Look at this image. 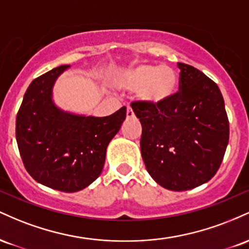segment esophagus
Instances as JSON below:
<instances>
[{"instance_id": "esophagus-1", "label": "esophagus", "mask_w": 249, "mask_h": 249, "mask_svg": "<svg viewBox=\"0 0 249 249\" xmlns=\"http://www.w3.org/2000/svg\"><path fill=\"white\" fill-rule=\"evenodd\" d=\"M126 117L127 118H132V117H134V112L131 107H127V108H126Z\"/></svg>"}]
</instances>
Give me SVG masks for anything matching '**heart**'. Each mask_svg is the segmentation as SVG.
I'll list each match as a JSON object with an SVG mask.
<instances>
[{"instance_id":"heart-1","label":"heart","mask_w":249,"mask_h":249,"mask_svg":"<svg viewBox=\"0 0 249 249\" xmlns=\"http://www.w3.org/2000/svg\"><path fill=\"white\" fill-rule=\"evenodd\" d=\"M115 83L124 90H139V96L144 102L160 105L176 95L178 76L172 68L141 64L119 72Z\"/></svg>"}]
</instances>
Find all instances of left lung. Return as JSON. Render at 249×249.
<instances>
[{
	"mask_svg": "<svg viewBox=\"0 0 249 249\" xmlns=\"http://www.w3.org/2000/svg\"><path fill=\"white\" fill-rule=\"evenodd\" d=\"M179 91L167 103L131 104L142 123V157L150 176L171 191H187L218 172L230 122L218 85L192 65L178 63Z\"/></svg>",
	"mask_w": 249,
	"mask_h": 249,
	"instance_id": "obj_1",
	"label": "left lung"
}]
</instances>
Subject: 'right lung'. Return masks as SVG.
<instances>
[{
  "label": "right lung",
  "instance_id": "right-lung-1",
  "mask_svg": "<svg viewBox=\"0 0 249 249\" xmlns=\"http://www.w3.org/2000/svg\"><path fill=\"white\" fill-rule=\"evenodd\" d=\"M69 65L37 77L16 117V141L25 170L42 185L77 192L101 176L107 147L126 118L123 107L107 117L71 115L51 99L56 78Z\"/></svg>",
  "mask_w": 249,
  "mask_h": 249
}]
</instances>
